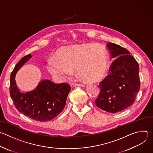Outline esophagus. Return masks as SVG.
Instances as JSON below:
<instances>
[{"mask_svg": "<svg viewBox=\"0 0 153 153\" xmlns=\"http://www.w3.org/2000/svg\"><path fill=\"white\" fill-rule=\"evenodd\" d=\"M71 85L73 87H74V86L84 87V86H85L84 84H82V83H71Z\"/></svg>", "mask_w": 153, "mask_h": 153, "instance_id": "esophagus-1", "label": "esophagus"}]
</instances>
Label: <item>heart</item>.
I'll list each match as a JSON object with an SVG mask.
<instances>
[{"label": "heart", "mask_w": 153, "mask_h": 153, "mask_svg": "<svg viewBox=\"0 0 153 153\" xmlns=\"http://www.w3.org/2000/svg\"><path fill=\"white\" fill-rule=\"evenodd\" d=\"M109 65L106 48L95 43H81L59 50L55 60L47 62V68L51 74L66 75L74 68L82 80L95 82L105 74Z\"/></svg>", "instance_id": "b5f03b06"}]
</instances>
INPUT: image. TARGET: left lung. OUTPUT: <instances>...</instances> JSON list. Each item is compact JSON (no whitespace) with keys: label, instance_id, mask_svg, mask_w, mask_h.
Here are the masks:
<instances>
[{"label":"left lung","instance_id":"1","mask_svg":"<svg viewBox=\"0 0 153 153\" xmlns=\"http://www.w3.org/2000/svg\"><path fill=\"white\" fill-rule=\"evenodd\" d=\"M112 58L111 73L100 82V92L96 105L111 113L124 110L131 105L139 91V67L126 49L108 42L106 45Z\"/></svg>","mask_w":153,"mask_h":153}]
</instances>
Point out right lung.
Wrapping results in <instances>:
<instances>
[{"mask_svg": "<svg viewBox=\"0 0 153 153\" xmlns=\"http://www.w3.org/2000/svg\"><path fill=\"white\" fill-rule=\"evenodd\" d=\"M31 57L30 54L22 58L12 71L10 96L15 107L21 113L36 120L49 121L63 110L71 87L68 83L56 84L50 80H42L34 90L21 93L17 86L15 77L19 69Z\"/></svg>", "mask_w": 153, "mask_h": 153, "instance_id": "right-lung-1", "label": "right lung"}]
</instances>
